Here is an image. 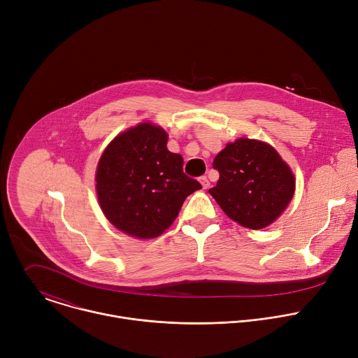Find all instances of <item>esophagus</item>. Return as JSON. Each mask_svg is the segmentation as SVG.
Listing matches in <instances>:
<instances>
[{
    "instance_id": "1",
    "label": "esophagus",
    "mask_w": 358,
    "mask_h": 358,
    "mask_svg": "<svg viewBox=\"0 0 358 358\" xmlns=\"http://www.w3.org/2000/svg\"><path fill=\"white\" fill-rule=\"evenodd\" d=\"M199 182H201V185H202V188H203V189H207V188L210 187V181H208V178H207L206 176L199 178Z\"/></svg>"
}]
</instances>
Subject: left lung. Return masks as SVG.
I'll return each instance as SVG.
<instances>
[{"mask_svg": "<svg viewBox=\"0 0 358 358\" xmlns=\"http://www.w3.org/2000/svg\"><path fill=\"white\" fill-rule=\"evenodd\" d=\"M213 167L220 180L210 194L232 221L245 228H266L293 198L294 176L265 141L242 137L228 143Z\"/></svg>", "mask_w": 358, "mask_h": 358, "instance_id": "8db88e82", "label": "left lung"}]
</instances>
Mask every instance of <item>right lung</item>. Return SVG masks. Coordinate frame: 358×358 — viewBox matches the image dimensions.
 <instances>
[{"label":"right lung","instance_id":"1","mask_svg":"<svg viewBox=\"0 0 358 358\" xmlns=\"http://www.w3.org/2000/svg\"><path fill=\"white\" fill-rule=\"evenodd\" d=\"M167 133L140 123L116 136L96 170V192L105 217L140 239L162 235L182 202L201 184L182 171V157L167 148Z\"/></svg>","mask_w":358,"mask_h":358}]
</instances>
